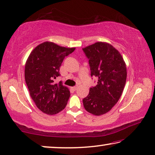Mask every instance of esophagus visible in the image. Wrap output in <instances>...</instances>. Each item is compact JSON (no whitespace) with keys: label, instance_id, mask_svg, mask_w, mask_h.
Wrapping results in <instances>:
<instances>
[{"label":"esophagus","instance_id":"34e87169","mask_svg":"<svg viewBox=\"0 0 155 155\" xmlns=\"http://www.w3.org/2000/svg\"><path fill=\"white\" fill-rule=\"evenodd\" d=\"M78 86H75V87H72V89H73V91H76V90L78 89Z\"/></svg>","mask_w":155,"mask_h":155}]
</instances>
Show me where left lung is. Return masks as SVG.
I'll return each mask as SVG.
<instances>
[{
    "label": "left lung",
    "instance_id": "1",
    "mask_svg": "<svg viewBox=\"0 0 155 155\" xmlns=\"http://www.w3.org/2000/svg\"><path fill=\"white\" fill-rule=\"evenodd\" d=\"M89 59L91 76L97 79L83 99L88 112L101 116L110 111L121 96L127 78V69L120 53L111 44L97 42L82 48Z\"/></svg>",
    "mask_w": 155,
    "mask_h": 155
}]
</instances>
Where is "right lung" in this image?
Segmentation results:
<instances>
[{
  "label": "right lung",
  "mask_w": 155,
  "mask_h": 155,
  "mask_svg": "<svg viewBox=\"0 0 155 155\" xmlns=\"http://www.w3.org/2000/svg\"><path fill=\"white\" fill-rule=\"evenodd\" d=\"M75 48L59 46L53 42H44L31 52L25 66V80L30 95L42 112L56 114L66 107L71 96L68 89L59 82V68L65 57Z\"/></svg>",
  "instance_id": "add662e5"
}]
</instances>
